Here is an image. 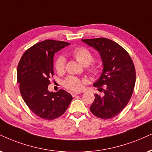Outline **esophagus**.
Here are the masks:
<instances>
[{"instance_id": "esophagus-1", "label": "esophagus", "mask_w": 152, "mask_h": 152, "mask_svg": "<svg viewBox=\"0 0 152 152\" xmlns=\"http://www.w3.org/2000/svg\"><path fill=\"white\" fill-rule=\"evenodd\" d=\"M72 95L73 96V97H75L76 95H78V94H80L79 92H76V91H74V92H72Z\"/></svg>"}]
</instances>
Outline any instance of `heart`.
Returning <instances> with one entry per match:
<instances>
[{
	"label": "heart",
	"instance_id": "1",
	"mask_svg": "<svg viewBox=\"0 0 152 152\" xmlns=\"http://www.w3.org/2000/svg\"><path fill=\"white\" fill-rule=\"evenodd\" d=\"M72 55L76 60L83 66H88L93 62V56L89 50L85 48H77L72 51ZM66 60L64 57H58L55 61V68L58 73H62L65 68ZM90 72L93 74H97L99 72V66L95 65L90 68ZM83 83L79 78L74 76H69L64 80V86L71 90H80L83 87Z\"/></svg>",
	"mask_w": 152,
	"mask_h": 152
}]
</instances>
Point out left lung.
Listing matches in <instances>:
<instances>
[{
  "instance_id": "left-lung-1",
  "label": "left lung",
  "mask_w": 152,
  "mask_h": 152,
  "mask_svg": "<svg viewBox=\"0 0 152 152\" xmlns=\"http://www.w3.org/2000/svg\"><path fill=\"white\" fill-rule=\"evenodd\" d=\"M81 41L98 52L102 62V72L93 86L100 88L106 85L102 96L95 95L90 111L98 118H111L126 107L132 95L135 84L134 64L127 51L110 39L97 38Z\"/></svg>"
}]
</instances>
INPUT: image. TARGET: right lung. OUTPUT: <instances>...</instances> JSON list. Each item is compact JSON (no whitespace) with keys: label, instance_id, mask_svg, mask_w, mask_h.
Listing matches in <instances>:
<instances>
[{"label":"right lung","instance_id":"right-lung-1","mask_svg":"<svg viewBox=\"0 0 152 152\" xmlns=\"http://www.w3.org/2000/svg\"><path fill=\"white\" fill-rule=\"evenodd\" d=\"M70 43L45 40L28 49L17 66V82L24 102L40 118L53 120L64 114L73 97L64 90L50 92L55 53Z\"/></svg>","mask_w":152,"mask_h":152}]
</instances>
